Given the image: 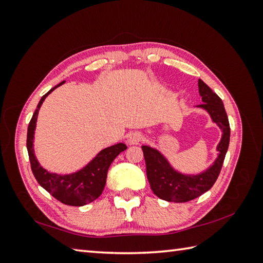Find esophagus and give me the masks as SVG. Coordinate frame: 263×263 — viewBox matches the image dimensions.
<instances>
[{
  "label": "esophagus",
  "instance_id": "1",
  "mask_svg": "<svg viewBox=\"0 0 263 263\" xmlns=\"http://www.w3.org/2000/svg\"><path fill=\"white\" fill-rule=\"evenodd\" d=\"M142 141V135L140 132H132L127 137V143L128 144H139Z\"/></svg>",
  "mask_w": 263,
  "mask_h": 263
}]
</instances>
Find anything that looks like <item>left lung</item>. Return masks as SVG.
I'll use <instances>...</instances> for the list:
<instances>
[{
    "label": "left lung",
    "instance_id": "8db88e82",
    "mask_svg": "<svg viewBox=\"0 0 263 263\" xmlns=\"http://www.w3.org/2000/svg\"><path fill=\"white\" fill-rule=\"evenodd\" d=\"M198 86L203 102L199 107L208 111L212 121L217 123L222 131L221 140L217 147L219 155L214 165L201 174L184 175L174 171L158 150L142 146L150 187L159 199L168 202H187L210 190L219 176L230 144L231 127L222 100L201 79L198 81Z\"/></svg>",
    "mask_w": 263,
    "mask_h": 263
}]
</instances>
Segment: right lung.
<instances>
[{
    "mask_svg": "<svg viewBox=\"0 0 263 263\" xmlns=\"http://www.w3.org/2000/svg\"><path fill=\"white\" fill-rule=\"evenodd\" d=\"M63 82L52 88L39 100L37 109L31 117L29 125H28L27 150L28 155H29L32 174L39 183V185L45 189L48 193H51L60 202L68 205L81 206L92 202L93 200H96L102 194L110 164L127 147L124 143H117L111 147L105 148L86 167H83L79 172L69 175H59L48 173L39 165L32 148L38 110L48 95L55 88L63 85Z\"/></svg>",
    "mask_w": 263,
    "mask_h": 263,
    "instance_id": "1",
    "label": "right lung"
}]
</instances>
